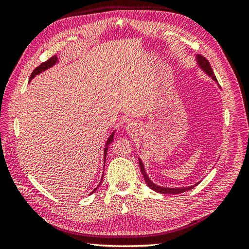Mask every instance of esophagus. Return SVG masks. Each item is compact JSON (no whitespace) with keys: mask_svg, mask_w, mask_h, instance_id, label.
<instances>
[{"mask_svg":"<svg viewBox=\"0 0 249 249\" xmlns=\"http://www.w3.org/2000/svg\"><path fill=\"white\" fill-rule=\"evenodd\" d=\"M126 129H127L129 133H133V131L136 129V124L135 123H128L127 125H126Z\"/></svg>","mask_w":249,"mask_h":249,"instance_id":"1","label":"esophagus"}]
</instances>
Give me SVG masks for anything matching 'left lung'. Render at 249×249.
Instances as JSON below:
<instances>
[{"label": "left lung", "instance_id": "8db88e82", "mask_svg": "<svg viewBox=\"0 0 249 249\" xmlns=\"http://www.w3.org/2000/svg\"><path fill=\"white\" fill-rule=\"evenodd\" d=\"M196 60H197V64H198V66L201 68V70H202V71L206 73V75L212 78L215 82H217V79H216V77H215V75H214L213 70H212V67H211L209 61L206 60L204 56L199 55V54L196 55ZM217 83H218V82H217ZM218 87H219V84H218ZM139 166H140V169H141L142 176H143L144 181H145L147 186H149L151 189L154 190V192L160 193V194H170V195H171V194H173V195L181 194V193L187 192V190L194 188L195 186H197V185L200 183V182H198V183H196L195 185H192V186H187V187H174V188H172V187H162V186H158V185H156L155 183H153V182L151 181V179H150V178L147 177V174H146V172H145V169H144V165H143V162H142V160H140V158H139Z\"/></svg>", "mask_w": 249, "mask_h": 249}]
</instances>
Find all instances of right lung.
<instances>
[{
    "label": "right lung",
    "mask_w": 249,
    "mask_h": 249,
    "mask_svg": "<svg viewBox=\"0 0 249 249\" xmlns=\"http://www.w3.org/2000/svg\"><path fill=\"white\" fill-rule=\"evenodd\" d=\"M57 63V56L56 55H54V56H52V57H50V59L48 60V61H46V62H44V63H41V64L38 66V67H36L35 70L33 71V72H32V75H31V77H30V81L32 80V79H33L36 75H39L40 72H43V71H45L46 70H48V68H50V67H52L53 65H55ZM114 133L115 131H113L112 134H111L110 136H109V138H108V140H107V142H106V146H105V149H104V162L106 161V156H107V151H108V146H109V144H111L112 143V141H113V137H114ZM105 166V165H104ZM104 177V176H103ZM102 177V178H103ZM102 181H103V178H102ZM102 181H100V183H99V185L102 184ZM98 185V186H99ZM98 186L95 188L93 192L91 193V194H93L95 190H97V188H98Z\"/></svg>",
    "instance_id": "obj_1"
}]
</instances>
